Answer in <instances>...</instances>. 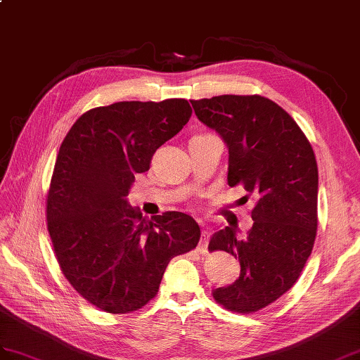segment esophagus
Instances as JSON below:
<instances>
[{"label":"esophagus","instance_id":"esophagus-1","mask_svg":"<svg viewBox=\"0 0 360 360\" xmlns=\"http://www.w3.org/2000/svg\"><path fill=\"white\" fill-rule=\"evenodd\" d=\"M199 224H200V221H199ZM208 240H210V233H208L207 230H202V233H200V240H199V250H200V252H207Z\"/></svg>","mask_w":360,"mask_h":360}]
</instances>
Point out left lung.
Segmentation results:
<instances>
[{"mask_svg": "<svg viewBox=\"0 0 360 360\" xmlns=\"http://www.w3.org/2000/svg\"><path fill=\"white\" fill-rule=\"evenodd\" d=\"M190 103L198 120L227 144L229 186L242 184L256 198L255 222L245 238L225 227L208 244L240 264L235 282L213 288L216 302L253 313L287 293L311 255L319 186L316 156L296 121L269 98L221 95Z\"/></svg>", "mask_w": 360, "mask_h": 360, "instance_id": "8db88e82", "label": "left lung"}]
</instances>
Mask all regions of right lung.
Wrapping results in <instances>:
<instances>
[{
    "instance_id": "add662e5",
    "label": "right lung",
    "mask_w": 360,
    "mask_h": 360,
    "mask_svg": "<svg viewBox=\"0 0 360 360\" xmlns=\"http://www.w3.org/2000/svg\"><path fill=\"white\" fill-rule=\"evenodd\" d=\"M191 116L187 99L122 101L81 115L56 156L47 229L64 276L99 310L135 311L160 290L167 265L200 230L181 212L146 221L127 200L136 173Z\"/></svg>"
}]
</instances>
